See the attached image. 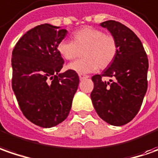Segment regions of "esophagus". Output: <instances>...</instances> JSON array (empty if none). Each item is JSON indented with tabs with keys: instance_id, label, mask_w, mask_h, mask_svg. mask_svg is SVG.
Listing matches in <instances>:
<instances>
[{
	"instance_id": "esophagus-1",
	"label": "esophagus",
	"mask_w": 158,
	"mask_h": 158,
	"mask_svg": "<svg viewBox=\"0 0 158 158\" xmlns=\"http://www.w3.org/2000/svg\"><path fill=\"white\" fill-rule=\"evenodd\" d=\"M79 79H87V78H88V76H87V75H85V74H82V73H79Z\"/></svg>"
}]
</instances>
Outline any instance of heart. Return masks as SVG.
I'll use <instances>...</instances> for the list:
<instances>
[{"label": "heart", "instance_id": "1", "mask_svg": "<svg viewBox=\"0 0 158 158\" xmlns=\"http://www.w3.org/2000/svg\"><path fill=\"white\" fill-rule=\"evenodd\" d=\"M57 51L65 60L83 58L69 64L68 69L79 73H87L97 69L107 68L116 57L118 44L114 36L93 27H85L73 34V41L63 40Z\"/></svg>", "mask_w": 158, "mask_h": 158}]
</instances>
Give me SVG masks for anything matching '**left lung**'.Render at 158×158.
Masks as SVG:
<instances>
[{
    "mask_svg": "<svg viewBox=\"0 0 158 158\" xmlns=\"http://www.w3.org/2000/svg\"><path fill=\"white\" fill-rule=\"evenodd\" d=\"M116 39L118 53L102 74L92 77L91 99L98 115L114 126H122L137 114L148 87L149 60L143 44L130 29L113 20L101 23ZM109 77L106 82L102 79Z\"/></svg>",
    "mask_w": 158,
    "mask_h": 158,
    "instance_id": "left-lung-1",
    "label": "left lung"
}]
</instances>
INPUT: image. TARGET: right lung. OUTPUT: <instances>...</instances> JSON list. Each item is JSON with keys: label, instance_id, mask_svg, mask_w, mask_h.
I'll list each match as a JSON object with an SVG mask.
<instances>
[{"label": "right lung", "instance_id": "add662e5", "mask_svg": "<svg viewBox=\"0 0 158 158\" xmlns=\"http://www.w3.org/2000/svg\"><path fill=\"white\" fill-rule=\"evenodd\" d=\"M67 34L53 25L27 31L12 52V88L29 121L52 128L68 116L79 78L73 70L60 73L64 59L57 45Z\"/></svg>", "mask_w": 158, "mask_h": 158}]
</instances>
